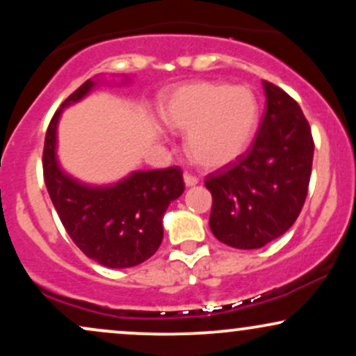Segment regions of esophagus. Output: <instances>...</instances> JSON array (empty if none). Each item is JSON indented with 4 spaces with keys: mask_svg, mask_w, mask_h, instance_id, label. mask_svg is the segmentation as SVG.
<instances>
[{
    "mask_svg": "<svg viewBox=\"0 0 356 356\" xmlns=\"http://www.w3.org/2000/svg\"><path fill=\"white\" fill-rule=\"evenodd\" d=\"M199 182V179L195 177V175H191V174H184V184H186L187 187H192L195 186V184Z\"/></svg>",
    "mask_w": 356,
    "mask_h": 356,
    "instance_id": "34e87169",
    "label": "esophagus"
}]
</instances>
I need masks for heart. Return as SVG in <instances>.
I'll return each mask as SVG.
<instances>
[{
  "mask_svg": "<svg viewBox=\"0 0 356 356\" xmlns=\"http://www.w3.org/2000/svg\"><path fill=\"white\" fill-rule=\"evenodd\" d=\"M161 120L174 132H187L186 150L192 162L219 169L246 152L257 129L259 105L248 87L191 81L162 102Z\"/></svg>",
  "mask_w": 356,
  "mask_h": 356,
  "instance_id": "b5f03b06",
  "label": "heart"
}]
</instances>
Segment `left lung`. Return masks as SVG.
<instances>
[{"label":"left lung","mask_w":356,"mask_h":356,"mask_svg":"<svg viewBox=\"0 0 356 356\" xmlns=\"http://www.w3.org/2000/svg\"><path fill=\"white\" fill-rule=\"evenodd\" d=\"M263 87L266 112L251 149L206 177L212 234L238 249L283 236L300 216L312 175L314 144L300 105L269 81Z\"/></svg>","instance_id":"left-lung-1"}]
</instances>
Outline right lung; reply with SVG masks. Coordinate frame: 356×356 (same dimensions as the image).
<instances>
[{
    "label": "right lung",
    "mask_w": 356,
    "mask_h": 356,
    "mask_svg": "<svg viewBox=\"0 0 356 356\" xmlns=\"http://www.w3.org/2000/svg\"><path fill=\"white\" fill-rule=\"evenodd\" d=\"M95 85L97 80L85 81L53 115L44 137L43 177L61 224L81 252L102 266L132 268L161 246L164 212L184 192L182 170H136L108 186H90L65 172L56 157L61 112L85 99Z\"/></svg>",
    "instance_id": "add662e5"
}]
</instances>
